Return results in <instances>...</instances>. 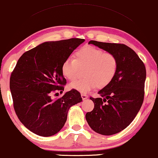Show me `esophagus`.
I'll use <instances>...</instances> for the list:
<instances>
[{
  "label": "esophagus",
  "instance_id": "esophagus-1",
  "mask_svg": "<svg viewBox=\"0 0 158 158\" xmlns=\"http://www.w3.org/2000/svg\"><path fill=\"white\" fill-rule=\"evenodd\" d=\"M81 98H82V100H85L88 98V96H87V95H85V94H81Z\"/></svg>",
  "mask_w": 158,
  "mask_h": 158
}]
</instances>
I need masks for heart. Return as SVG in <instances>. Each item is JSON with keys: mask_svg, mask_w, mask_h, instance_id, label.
Instances as JSON below:
<instances>
[{"mask_svg": "<svg viewBox=\"0 0 158 158\" xmlns=\"http://www.w3.org/2000/svg\"><path fill=\"white\" fill-rule=\"evenodd\" d=\"M85 67V77L69 84L70 88L81 93H88L96 87L102 89L109 85L117 74L118 60L112 53L105 52L93 46H85L75 52L74 58L70 57L63 61L61 71L66 79L73 80L79 68Z\"/></svg>", "mask_w": 158, "mask_h": 158, "instance_id": "b5f03b06", "label": "heart"}]
</instances>
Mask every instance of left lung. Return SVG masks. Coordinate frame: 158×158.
Instances as JSON below:
<instances>
[{
    "label": "left lung",
    "instance_id": "1",
    "mask_svg": "<svg viewBox=\"0 0 158 158\" xmlns=\"http://www.w3.org/2000/svg\"><path fill=\"white\" fill-rule=\"evenodd\" d=\"M89 44L112 53L118 60L114 79L93 98L94 109L86 114L89 127L99 134L120 132L132 123L140 110L144 97L146 68L131 48L123 44L89 41Z\"/></svg>",
    "mask_w": 158,
    "mask_h": 158
}]
</instances>
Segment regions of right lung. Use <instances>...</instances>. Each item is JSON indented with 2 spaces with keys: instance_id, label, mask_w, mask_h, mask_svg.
Returning <instances> with one entry per match:
<instances>
[{
  "instance_id": "add662e5",
  "label": "right lung",
  "mask_w": 158,
  "mask_h": 158,
  "mask_svg": "<svg viewBox=\"0 0 158 158\" xmlns=\"http://www.w3.org/2000/svg\"><path fill=\"white\" fill-rule=\"evenodd\" d=\"M84 41H47L25 52L18 60L10 77L14 109L19 121L35 134L48 137L58 133L66 122L69 109L82 101L73 89L57 99L52 98V95L64 90L66 79L62 64Z\"/></svg>"
}]
</instances>
